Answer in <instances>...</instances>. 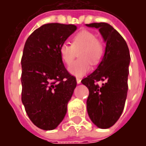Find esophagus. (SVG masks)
<instances>
[{
  "instance_id": "obj_1",
  "label": "esophagus",
  "mask_w": 146,
  "mask_h": 146,
  "mask_svg": "<svg viewBox=\"0 0 146 146\" xmlns=\"http://www.w3.org/2000/svg\"><path fill=\"white\" fill-rule=\"evenodd\" d=\"M76 83H77V84H80V83H81V79L76 78Z\"/></svg>"
}]
</instances>
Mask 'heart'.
<instances>
[{
  "instance_id": "heart-1",
  "label": "heart",
  "mask_w": 146,
  "mask_h": 146,
  "mask_svg": "<svg viewBox=\"0 0 146 146\" xmlns=\"http://www.w3.org/2000/svg\"><path fill=\"white\" fill-rule=\"evenodd\" d=\"M104 44L100 39L97 38L95 33L83 30L71 37V45L64 43L60 45L58 52L63 62L70 65L76 53L80 51L79 60L69 66L68 70L72 75L83 76L92 70V63L98 64L104 54Z\"/></svg>"
}]
</instances>
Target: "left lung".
I'll list each match as a JSON object with an SVG mask.
<instances>
[{
  "label": "left lung",
  "mask_w": 146,
  "mask_h": 146,
  "mask_svg": "<svg viewBox=\"0 0 146 146\" xmlns=\"http://www.w3.org/2000/svg\"><path fill=\"white\" fill-rule=\"evenodd\" d=\"M106 42L104 57L98 68L81 83L88 88L87 110L90 119L99 128L114 125L123 113L128 90L130 52L125 40L110 24L94 23ZM102 80L101 86L97 83Z\"/></svg>",
  "instance_id": "1"
}]
</instances>
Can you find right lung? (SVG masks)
I'll use <instances>...</instances> for the list:
<instances>
[{
  "label": "right lung",
  "mask_w": 146,
  "mask_h": 146,
  "mask_svg": "<svg viewBox=\"0 0 146 146\" xmlns=\"http://www.w3.org/2000/svg\"><path fill=\"white\" fill-rule=\"evenodd\" d=\"M76 30L73 24H44L24 46L22 102L30 120L42 130H53L62 121L76 88V77L67 71L58 52Z\"/></svg>",
  "instance_id": "right-lung-1"
}]
</instances>
